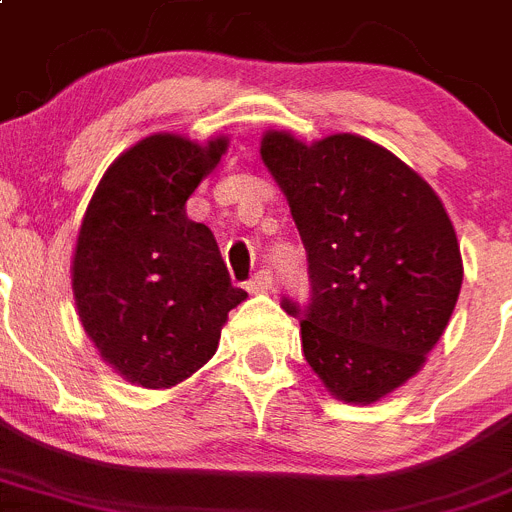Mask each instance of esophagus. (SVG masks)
<instances>
[{"label":"esophagus","mask_w":512,"mask_h":512,"mask_svg":"<svg viewBox=\"0 0 512 512\" xmlns=\"http://www.w3.org/2000/svg\"><path fill=\"white\" fill-rule=\"evenodd\" d=\"M273 288V275L268 273V270H260L257 275H252L250 283H247V291L250 293H265Z\"/></svg>","instance_id":"esophagus-1"}]
</instances>
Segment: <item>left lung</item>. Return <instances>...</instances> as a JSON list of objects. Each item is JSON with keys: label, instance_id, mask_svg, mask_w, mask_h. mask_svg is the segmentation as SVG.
<instances>
[{"label": "left lung", "instance_id": "left-lung-1", "mask_svg": "<svg viewBox=\"0 0 512 512\" xmlns=\"http://www.w3.org/2000/svg\"><path fill=\"white\" fill-rule=\"evenodd\" d=\"M260 157L309 260V306L283 299L306 363L340 402H381L425 366L459 301L464 260L443 201L358 133L306 144L270 128Z\"/></svg>", "mask_w": 512, "mask_h": 512}]
</instances>
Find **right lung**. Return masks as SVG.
Wrapping results in <instances>:
<instances>
[{
    "instance_id": "obj_1",
    "label": "right lung",
    "mask_w": 512,
    "mask_h": 512,
    "mask_svg": "<svg viewBox=\"0 0 512 512\" xmlns=\"http://www.w3.org/2000/svg\"><path fill=\"white\" fill-rule=\"evenodd\" d=\"M229 136L206 144L151 133L97 182L71 257L79 322L100 358L128 384L172 389L211 361L231 286L219 244L185 203L216 170Z\"/></svg>"
}]
</instances>
